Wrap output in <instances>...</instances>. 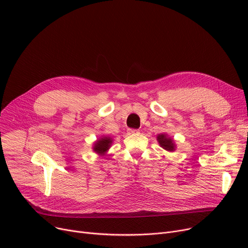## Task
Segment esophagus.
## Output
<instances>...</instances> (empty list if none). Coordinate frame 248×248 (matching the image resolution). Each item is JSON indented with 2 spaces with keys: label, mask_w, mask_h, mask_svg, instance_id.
<instances>
[{
  "label": "esophagus",
  "mask_w": 248,
  "mask_h": 248,
  "mask_svg": "<svg viewBox=\"0 0 248 248\" xmlns=\"http://www.w3.org/2000/svg\"><path fill=\"white\" fill-rule=\"evenodd\" d=\"M127 134H128V135L139 134V129H136V128H128V129H127Z\"/></svg>",
  "instance_id": "1"
}]
</instances>
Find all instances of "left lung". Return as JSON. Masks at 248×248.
Segmentation results:
<instances>
[{
	"mask_svg": "<svg viewBox=\"0 0 248 248\" xmlns=\"http://www.w3.org/2000/svg\"><path fill=\"white\" fill-rule=\"evenodd\" d=\"M158 141L160 146L165 149L166 151H174L175 150V145L173 144V140L170 138H167L166 135H160L158 136Z\"/></svg>",
	"mask_w": 248,
	"mask_h": 248,
	"instance_id": "obj_1",
	"label": "left lung"
}]
</instances>
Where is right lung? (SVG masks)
<instances>
[{
  "mask_svg": "<svg viewBox=\"0 0 248 248\" xmlns=\"http://www.w3.org/2000/svg\"><path fill=\"white\" fill-rule=\"evenodd\" d=\"M110 144L111 140L109 138H102L99 140H97L93 150L98 154H104L110 147Z\"/></svg>",
  "mask_w": 248,
  "mask_h": 248,
  "instance_id": "1",
  "label": "right lung"
}]
</instances>
